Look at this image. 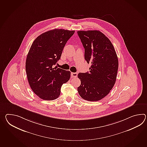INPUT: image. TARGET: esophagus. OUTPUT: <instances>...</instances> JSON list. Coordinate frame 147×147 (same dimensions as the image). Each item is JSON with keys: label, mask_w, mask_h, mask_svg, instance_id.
<instances>
[{"label": "esophagus", "mask_w": 147, "mask_h": 147, "mask_svg": "<svg viewBox=\"0 0 147 147\" xmlns=\"http://www.w3.org/2000/svg\"><path fill=\"white\" fill-rule=\"evenodd\" d=\"M78 76V73H71V77L72 78H76Z\"/></svg>", "instance_id": "esophagus-1"}]
</instances>
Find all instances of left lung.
Here are the masks:
<instances>
[{
    "label": "left lung",
    "mask_w": 147,
    "mask_h": 147,
    "mask_svg": "<svg viewBox=\"0 0 147 147\" xmlns=\"http://www.w3.org/2000/svg\"><path fill=\"white\" fill-rule=\"evenodd\" d=\"M77 33L85 49V59L91 64L89 72L78 73L81 80L78 94L85 100L98 101L109 93L115 83L117 55L111 41L99 30Z\"/></svg>",
    "instance_id": "1"
}]
</instances>
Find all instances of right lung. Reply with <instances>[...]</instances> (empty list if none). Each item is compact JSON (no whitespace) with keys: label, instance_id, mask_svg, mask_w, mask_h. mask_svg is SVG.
<instances>
[{"label":"right lung","instance_id":"obj_1","mask_svg":"<svg viewBox=\"0 0 147 147\" xmlns=\"http://www.w3.org/2000/svg\"><path fill=\"white\" fill-rule=\"evenodd\" d=\"M74 30L55 29L42 33L33 42L27 56L26 72L34 93L44 100H54L62 85L69 81L71 72L53 67L62 55L66 43Z\"/></svg>","mask_w":147,"mask_h":147}]
</instances>
